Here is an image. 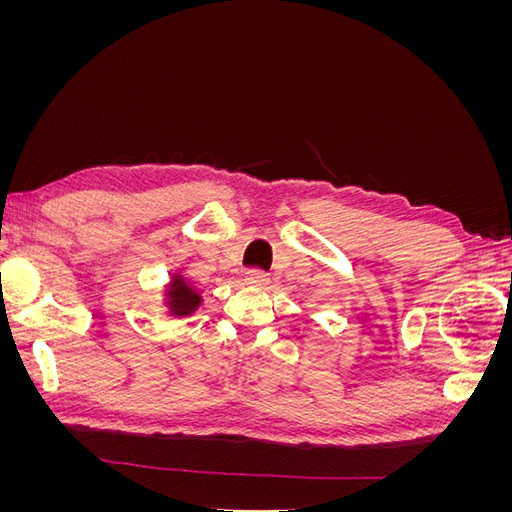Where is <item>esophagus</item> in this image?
<instances>
[{
    "label": "esophagus",
    "mask_w": 512,
    "mask_h": 512,
    "mask_svg": "<svg viewBox=\"0 0 512 512\" xmlns=\"http://www.w3.org/2000/svg\"><path fill=\"white\" fill-rule=\"evenodd\" d=\"M245 282L250 286H256V288H265L269 284V273L260 271V269H252L245 275Z\"/></svg>",
    "instance_id": "esophagus-1"
}]
</instances>
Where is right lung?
Masks as SVG:
<instances>
[{"mask_svg": "<svg viewBox=\"0 0 512 512\" xmlns=\"http://www.w3.org/2000/svg\"><path fill=\"white\" fill-rule=\"evenodd\" d=\"M200 294L183 280L181 275H173V282L168 286V301L170 314L175 316H190L194 309L200 305Z\"/></svg>", "mask_w": 512, "mask_h": 512, "instance_id": "add662e5", "label": "right lung"}]
</instances>
